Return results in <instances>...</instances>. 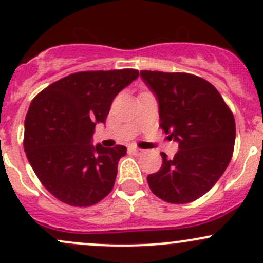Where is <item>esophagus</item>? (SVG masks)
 <instances>
[{"mask_svg": "<svg viewBox=\"0 0 263 263\" xmlns=\"http://www.w3.org/2000/svg\"><path fill=\"white\" fill-rule=\"evenodd\" d=\"M128 150L131 151L132 154H135V155H140V154H142V150H140V148L135 147V146H129Z\"/></svg>", "mask_w": 263, "mask_h": 263, "instance_id": "34e87169", "label": "esophagus"}]
</instances>
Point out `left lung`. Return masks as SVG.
Returning a JSON list of instances; mask_svg holds the SVG:
<instances>
[{
    "label": "left lung",
    "mask_w": 263,
    "mask_h": 263,
    "mask_svg": "<svg viewBox=\"0 0 263 263\" xmlns=\"http://www.w3.org/2000/svg\"><path fill=\"white\" fill-rule=\"evenodd\" d=\"M141 79L159 103L160 126L179 143L173 159L147 176L155 195L173 204L194 201L212 189L233 154L236 122L217 89L187 73L141 70Z\"/></svg>",
    "instance_id": "1"
}]
</instances>
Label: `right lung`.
Returning a JSON list of instances; mask_svg holds the SVG:
<instances>
[{
	"label": "right lung",
	"mask_w": 263,
	"mask_h": 263,
	"mask_svg": "<svg viewBox=\"0 0 263 263\" xmlns=\"http://www.w3.org/2000/svg\"><path fill=\"white\" fill-rule=\"evenodd\" d=\"M137 78L135 69L79 71L32 99L25 153L41 184L60 201L89 206L110 193L127 148L93 146V134L97 123H106L115 97Z\"/></svg>",
	"instance_id": "obj_1"
}]
</instances>
